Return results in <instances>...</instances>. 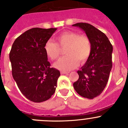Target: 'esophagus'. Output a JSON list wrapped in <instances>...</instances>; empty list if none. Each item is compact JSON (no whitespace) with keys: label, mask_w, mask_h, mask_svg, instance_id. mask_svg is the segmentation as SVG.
I'll return each mask as SVG.
<instances>
[{"label":"esophagus","mask_w":128,"mask_h":128,"mask_svg":"<svg viewBox=\"0 0 128 128\" xmlns=\"http://www.w3.org/2000/svg\"><path fill=\"white\" fill-rule=\"evenodd\" d=\"M60 73H61L62 74H68L69 72H66V71H61V72H60Z\"/></svg>","instance_id":"34e87169"}]
</instances>
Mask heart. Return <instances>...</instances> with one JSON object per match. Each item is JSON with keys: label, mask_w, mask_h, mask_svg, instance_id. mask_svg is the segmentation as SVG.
<instances>
[{"label": "heart", "mask_w": 128, "mask_h": 128, "mask_svg": "<svg viewBox=\"0 0 128 128\" xmlns=\"http://www.w3.org/2000/svg\"><path fill=\"white\" fill-rule=\"evenodd\" d=\"M57 42L48 40L44 46L45 53L52 60H56L60 54V48H66V56L60 58L54 66L61 70H70L80 63L88 59L92 50L90 40L87 36L80 35L76 32H65L56 38Z\"/></svg>", "instance_id": "obj_1"}]
</instances>
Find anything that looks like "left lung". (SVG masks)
Instances as JSON below:
<instances>
[{"label":"left lung","instance_id":"1","mask_svg":"<svg viewBox=\"0 0 128 128\" xmlns=\"http://www.w3.org/2000/svg\"><path fill=\"white\" fill-rule=\"evenodd\" d=\"M90 39L92 50L86 64L77 71L78 79L73 84L80 96L93 99L100 95L105 88L112 68L113 46L104 33L92 24L77 23Z\"/></svg>","mask_w":128,"mask_h":128}]
</instances>
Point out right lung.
<instances>
[{"instance_id":"obj_1","label":"right lung","mask_w":128,"mask_h":128,"mask_svg":"<svg viewBox=\"0 0 128 128\" xmlns=\"http://www.w3.org/2000/svg\"><path fill=\"white\" fill-rule=\"evenodd\" d=\"M57 28H33L15 40L9 58L19 90L30 101L40 103L54 94L60 72L51 68L44 46Z\"/></svg>"}]
</instances>
